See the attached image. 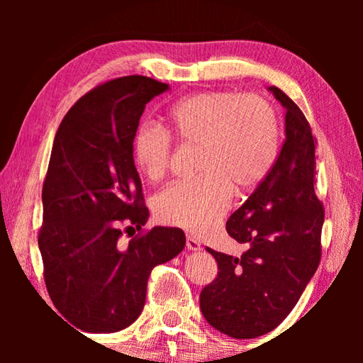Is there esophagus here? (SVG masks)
Wrapping results in <instances>:
<instances>
[{
    "instance_id": "obj_1",
    "label": "esophagus",
    "mask_w": 363,
    "mask_h": 363,
    "mask_svg": "<svg viewBox=\"0 0 363 363\" xmlns=\"http://www.w3.org/2000/svg\"><path fill=\"white\" fill-rule=\"evenodd\" d=\"M186 247H187L189 251H199V250H201V248H200V243L196 242L195 238L189 237V235H187V238H186Z\"/></svg>"
}]
</instances>
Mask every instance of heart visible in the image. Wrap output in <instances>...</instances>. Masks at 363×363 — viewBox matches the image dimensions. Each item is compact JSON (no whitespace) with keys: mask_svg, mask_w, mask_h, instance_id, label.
Returning a JSON list of instances; mask_svg holds the SVG:
<instances>
[{"mask_svg":"<svg viewBox=\"0 0 363 363\" xmlns=\"http://www.w3.org/2000/svg\"><path fill=\"white\" fill-rule=\"evenodd\" d=\"M168 133L182 145H199L196 179L177 182L157 196L155 216L167 225L201 232L229 205L230 194H247L272 169L279 152L274 107L256 94L201 91L177 101L163 130L140 126L133 143L139 173L155 182L171 158Z\"/></svg>","mask_w":363,"mask_h":363,"instance_id":"heart-1","label":"heart"}]
</instances>
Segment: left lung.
I'll return each instance as SVG.
<instances>
[{
	"label": "left lung",
	"mask_w": 363,
	"mask_h": 363,
	"mask_svg": "<svg viewBox=\"0 0 363 363\" xmlns=\"http://www.w3.org/2000/svg\"><path fill=\"white\" fill-rule=\"evenodd\" d=\"M285 108V143L272 169L230 214L227 233L242 256L208 248L218 277L200 293L206 322L235 340H251L285 320L320 262L323 206L315 182V140L299 107L269 86Z\"/></svg>",
	"instance_id": "1"
}]
</instances>
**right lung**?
<instances>
[{
  "label": "right lung",
  "mask_w": 363,
  "mask_h": 363,
  "mask_svg": "<svg viewBox=\"0 0 363 363\" xmlns=\"http://www.w3.org/2000/svg\"><path fill=\"white\" fill-rule=\"evenodd\" d=\"M169 91L131 75L83 96L60 123L43 186L38 247L56 309L89 333L130 327L145 304L152 269L186 247L176 227H153L123 247V230L149 219L133 143L145 104Z\"/></svg>",
  "instance_id": "right-lung-1"
}]
</instances>
